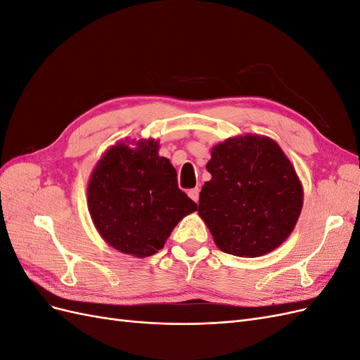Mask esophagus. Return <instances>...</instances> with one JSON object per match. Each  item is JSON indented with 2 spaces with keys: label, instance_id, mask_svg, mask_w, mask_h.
<instances>
[{
  "label": "esophagus",
  "instance_id": "esophagus-1",
  "mask_svg": "<svg viewBox=\"0 0 360 360\" xmlns=\"http://www.w3.org/2000/svg\"><path fill=\"white\" fill-rule=\"evenodd\" d=\"M188 195H189V197H191L195 202H198V200H200V188L191 189V191L188 192Z\"/></svg>",
  "mask_w": 360,
  "mask_h": 360
}]
</instances>
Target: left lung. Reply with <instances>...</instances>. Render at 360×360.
<instances>
[{"mask_svg": "<svg viewBox=\"0 0 360 360\" xmlns=\"http://www.w3.org/2000/svg\"><path fill=\"white\" fill-rule=\"evenodd\" d=\"M212 180L200 193L198 213L222 252L259 257L292 231L303 191L291 162L274 139H226L207 163Z\"/></svg>", "mask_w": 360, "mask_h": 360, "instance_id": "8db88e82", "label": "left lung"}]
</instances>
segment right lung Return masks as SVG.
Listing matches in <instances>:
<instances>
[{"label":"right lung","instance_id":"obj_1","mask_svg":"<svg viewBox=\"0 0 360 360\" xmlns=\"http://www.w3.org/2000/svg\"><path fill=\"white\" fill-rule=\"evenodd\" d=\"M158 150L155 139L139 141L135 148L117 144L97 163L89 183L97 231L112 248L135 257L155 255L174 226L197 210Z\"/></svg>","mask_w":360,"mask_h":360}]
</instances>
